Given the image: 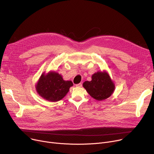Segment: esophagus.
Here are the masks:
<instances>
[{
	"label": "esophagus",
	"instance_id": "obj_1",
	"mask_svg": "<svg viewBox=\"0 0 154 154\" xmlns=\"http://www.w3.org/2000/svg\"><path fill=\"white\" fill-rule=\"evenodd\" d=\"M76 86L78 87V88H81V87H82V84L81 83H79L78 85H76Z\"/></svg>",
	"mask_w": 154,
	"mask_h": 154
}]
</instances>
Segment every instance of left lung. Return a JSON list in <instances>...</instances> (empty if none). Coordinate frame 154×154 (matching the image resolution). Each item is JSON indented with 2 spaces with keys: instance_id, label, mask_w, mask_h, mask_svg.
Returning <instances> with one entry per match:
<instances>
[{
  "instance_id": "left-lung-1",
  "label": "left lung",
  "mask_w": 154,
  "mask_h": 154,
  "mask_svg": "<svg viewBox=\"0 0 154 154\" xmlns=\"http://www.w3.org/2000/svg\"><path fill=\"white\" fill-rule=\"evenodd\" d=\"M91 81L83 82L82 86L94 99L102 101L113 94L115 85L106 70L98 71L91 76Z\"/></svg>"
}]
</instances>
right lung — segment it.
Instances as JSON below:
<instances>
[{"mask_svg": "<svg viewBox=\"0 0 154 154\" xmlns=\"http://www.w3.org/2000/svg\"><path fill=\"white\" fill-rule=\"evenodd\" d=\"M73 84L72 81H65L62 76L55 71L43 72L35 85L36 91L44 99L49 102L62 100Z\"/></svg>", "mask_w": 154, "mask_h": 154, "instance_id": "1", "label": "right lung"}]
</instances>
